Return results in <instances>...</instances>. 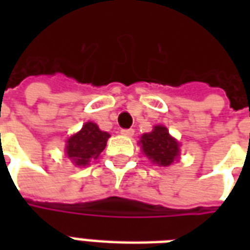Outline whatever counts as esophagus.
<instances>
[{
    "label": "esophagus",
    "mask_w": 250,
    "mask_h": 250,
    "mask_svg": "<svg viewBox=\"0 0 250 250\" xmlns=\"http://www.w3.org/2000/svg\"><path fill=\"white\" fill-rule=\"evenodd\" d=\"M120 134L125 136H132L134 135V130L132 128H123V130L120 131Z\"/></svg>",
    "instance_id": "esophagus-1"
}]
</instances>
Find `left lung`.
<instances>
[{"instance_id":"1","label":"left lung","mask_w":250,"mask_h":250,"mask_svg":"<svg viewBox=\"0 0 250 250\" xmlns=\"http://www.w3.org/2000/svg\"><path fill=\"white\" fill-rule=\"evenodd\" d=\"M141 145L146 157L158 166H170L178 158V142L163 125H155L151 132L142 135Z\"/></svg>"}]
</instances>
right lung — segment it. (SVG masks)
<instances>
[{
  "mask_svg": "<svg viewBox=\"0 0 250 250\" xmlns=\"http://www.w3.org/2000/svg\"><path fill=\"white\" fill-rule=\"evenodd\" d=\"M109 134L99 130L92 122H88L77 134L66 141V155L77 166H85L91 159H96L107 146Z\"/></svg>",
  "mask_w": 250,
  "mask_h": 250,
  "instance_id": "1",
  "label": "right lung"
}]
</instances>
